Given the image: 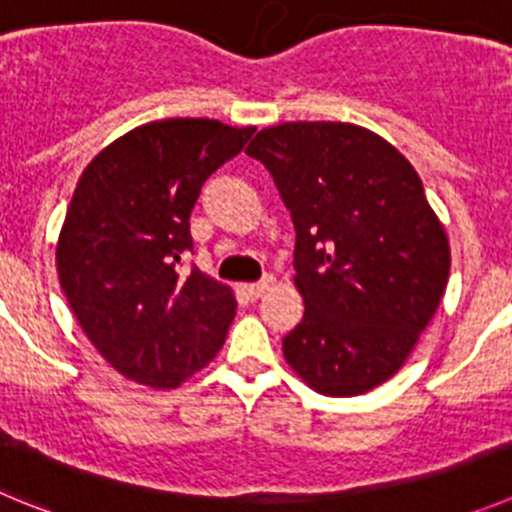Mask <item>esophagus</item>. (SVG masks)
<instances>
[{
	"label": "esophagus",
	"instance_id": "esophagus-1",
	"mask_svg": "<svg viewBox=\"0 0 512 512\" xmlns=\"http://www.w3.org/2000/svg\"><path fill=\"white\" fill-rule=\"evenodd\" d=\"M270 285H273V278L257 280V283H247V285H242V293H245L247 298H252V301H255V298H260L262 293H265V290L270 288Z\"/></svg>",
	"mask_w": 512,
	"mask_h": 512
}]
</instances>
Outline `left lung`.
Returning a JSON list of instances; mask_svg holds the SVG:
<instances>
[{"label":"left lung","mask_w":512,"mask_h":512,"mask_svg":"<svg viewBox=\"0 0 512 512\" xmlns=\"http://www.w3.org/2000/svg\"><path fill=\"white\" fill-rule=\"evenodd\" d=\"M247 155L273 176L296 227L306 311L285 362L321 395L377 388L411 357L449 280V237L403 155L349 122H283Z\"/></svg>","instance_id":"1"}]
</instances>
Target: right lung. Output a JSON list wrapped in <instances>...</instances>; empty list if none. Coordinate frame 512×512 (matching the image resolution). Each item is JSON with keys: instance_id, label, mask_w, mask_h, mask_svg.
I'll return each mask as SVG.
<instances>
[{"instance_id": "right-lung-1", "label": "right lung", "mask_w": 512, "mask_h": 512, "mask_svg": "<svg viewBox=\"0 0 512 512\" xmlns=\"http://www.w3.org/2000/svg\"><path fill=\"white\" fill-rule=\"evenodd\" d=\"M255 127L160 119L135 127L86 165L68 204L55 265L73 316L109 365L147 388H178L227 339L229 285L178 262L193 250L201 186Z\"/></svg>"}]
</instances>
